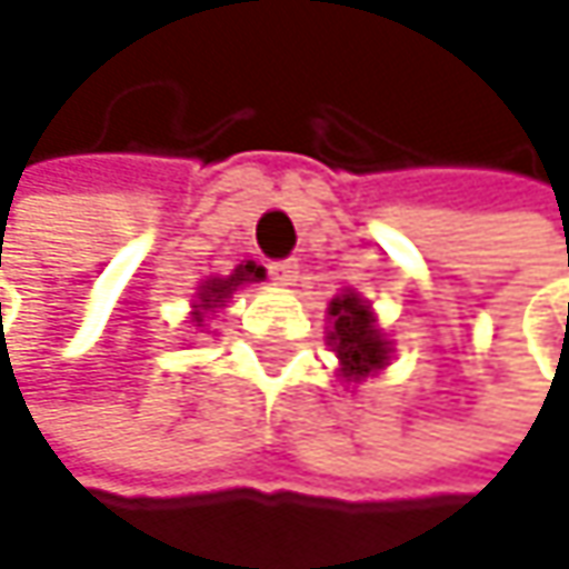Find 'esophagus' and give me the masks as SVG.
<instances>
[{
    "mask_svg": "<svg viewBox=\"0 0 569 569\" xmlns=\"http://www.w3.org/2000/svg\"><path fill=\"white\" fill-rule=\"evenodd\" d=\"M269 276L279 282V287H293L297 276H300V262L297 259H276V262H269Z\"/></svg>",
    "mask_w": 569,
    "mask_h": 569,
    "instance_id": "obj_1",
    "label": "esophagus"
}]
</instances>
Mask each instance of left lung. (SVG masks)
I'll return each instance as SVG.
<instances>
[{
	"mask_svg": "<svg viewBox=\"0 0 569 569\" xmlns=\"http://www.w3.org/2000/svg\"><path fill=\"white\" fill-rule=\"evenodd\" d=\"M330 317H333V333L330 343L343 363V377L360 380L380 367H387L390 347L380 337L370 307L357 297V293H343L330 303Z\"/></svg>",
	"mask_w": 569,
	"mask_h": 569,
	"instance_id": "obj_1",
	"label": "left lung"
}]
</instances>
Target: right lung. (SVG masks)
Segmentation results:
<instances>
[{"label": "right lung", "instance_id": "add662e5", "mask_svg": "<svg viewBox=\"0 0 569 569\" xmlns=\"http://www.w3.org/2000/svg\"><path fill=\"white\" fill-rule=\"evenodd\" d=\"M252 279H262V266H256V262H246V266H239L229 279H209L206 287L199 290V307L202 310H212V307H219L239 282H252ZM196 323H202L199 320V313H196Z\"/></svg>", "mask_w": 569, "mask_h": 569}]
</instances>
